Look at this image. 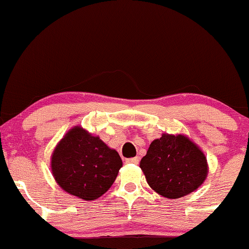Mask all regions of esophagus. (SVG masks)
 <instances>
[{"instance_id":"esophagus-1","label":"esophagus","mask_w":249,"mask_h":249,"mask_svg":"<svg viewBox=\"0 0 249 249\" xmlns=\"http://www.w3.org/2000/svg\"><path fill=\"white\" fill-rule=\"evenodd\" d=\"M125 162H127V163H132V164H137V163L139 162V159L138 158L127 159V160H125Z\"/></svg>"}]
</instances>
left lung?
I'll list each match as a JSON object with an SVG mask.
<instances>
[{"instance_id": "8db88e82", "label": "left lung", "mask_w": 249, "mask_h": 249, "mask_svg": "<svg viewBox=\"0 0 249 249\" xmlns=\"http://www.w3.org/2000/svg\"><path fill=\"white\" fill-rule=\"evenodd\" d=\"M139 166L149 187L170 199L195 192L209 173L204 152L181 134H163L153 141Z\"/></svg>"}]
</instances>
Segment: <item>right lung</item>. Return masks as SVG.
Listing matches in <instances>:
<instances>
[{
    "mask_svg": "<svg viewBox=\"0 0 249 249\" xmlns=\"http://www.w3.org/2000/svg\"><path fill=\"white\" fill-rule=\"evenodd\" d=\"M121 166L118 152L80 125L63 136L51 156V170L57 185L84 200H94L107 193Z\"/></svg>",
    "mask_w": 249,
    "mask_h": 249,
    "instance_id": "obj_1",
    "label": "right lung"
}]
</instances>
